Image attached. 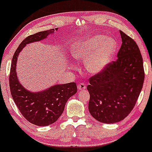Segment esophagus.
Segmentation results:
<instances>
[{
    "label": "esophagus",
    "instance_id": "esophagus-1",
    "mask_svg": "<svg viewBox=\"0 0 152 152\" xmlns=\"http://www.w3.org/2000/svg\"><path fill=\"white\" fill-rule=\"evenodd\" d=\"M77 88L79 90H83V89H86V85L85 83H82V82H81V83H80L79 85H77Z\"/></svg>",
    "mask_w": 152,
    "mask_h": 152
}]
</instances>
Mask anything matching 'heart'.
Instances as JSON below:
<instances>
[{
  "label": "heart",
  "instance_id": "1",
  "mask_svg": "<svg viewBox=\"0 0 152 152\" xmlns=\"http://www.w3.org/2000/svg\"><path fill=\"white\" fill-rule=\"evenodd\" d=\"M116 48L117 43L113 39L96 35L77 44L72 48V54L75 59L85 61L88 71L98 73L110 63Z\"/></svg>",
  "mask_w": 152,
  "mask_h": 152
}]
</instances>
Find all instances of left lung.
I'll return each mask as SVG.
<instances>
[{
	"mask_svg": "<svg viewBox=\"0 0 152 152\" xmlns=\"http://www.w3.org/2000/svg\"><path fill=\"white\" fill-rule=\"evenodd\" d=\"M122 45L115 61L89 78V113L104 123L128 116L137 101L145 80L143 60L136 42L120 31Z\"/></svg>",
	"mask_w": 152,
	"mask_h": 152,
	"instance_id": "1",
	"label": "left lung"
}]
</instances>
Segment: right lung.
I'll use <instances>...</instances> for the list:
<instances>
[{
    "label": "right lung",
    "instance_id": "obj_1",
    "mask_svg": "<svg viewBox=\"0 0 152 152\" xmlns=\"http://www.w3.org/2000/svg\"><path fill=\"white\" fill-rule=\"evenodd\" d=\"M56 30L58 29L56 28ZM54 29L34 34L24 39L15 52L9 75V85L12 97L22 115L29 123L38 126H46L55 123L64 110L70 97L77 91L75 82L58 85L41 92L26 90L18 81L16 74L18 56L26 44L47 38Z\"/></svg>",
    "mask_w": 152,
    "mask_h": 152
}]
</instances>
